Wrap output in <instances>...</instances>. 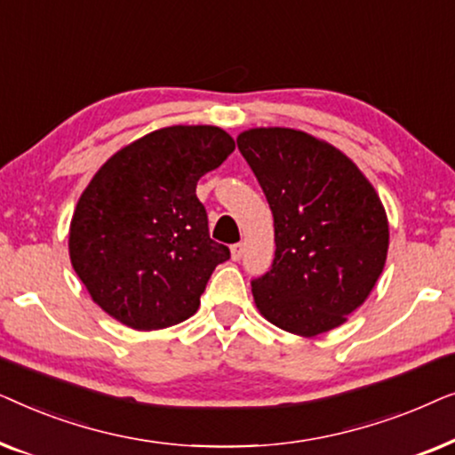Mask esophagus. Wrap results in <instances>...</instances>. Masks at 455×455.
<instances>
[{
  "mask_svg": "<svg viewBox=\"0 0 455 455\" xmlns=\"http://www.w3.org/2000/svg\"><path fill=\"white\" fill-rule=\"evenodd\" d=\"M242 254H244V244H240V242H238V244L232 246V259L240 260Z\"/></svg>",
  "mask_w": 455,
  "mask_h": 455,
  "instance_id": "1",
  "label": "esophagus"
}]
</instances>
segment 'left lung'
Segmentation results:
<instances>
[{
	"instance_id": "obj_1",
	"label": "left lung",
	"mask_w": 455,
	"mask_h": 455,
	"mask_svg": "<svg viewBox=\"0 0 455 455\" xmlns=\"http://www.w3.org/2000/svg\"><path fill=\"white\" fill-rule=\"evenodd\" d=\"M238 148L275 228L271 269L251 282L259 310L304 338L341 325L387 259V215L375 188L344 153L300 130H248Z\"/></svg>"
}]
</instances>
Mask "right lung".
<instances>
[{
  "label": "right lung",
  "mask_w": 455,
  "mask_h": 455,
  "mask_svg": "<svg viewBox=\"0 0 455 455\" xmlns=\"http://www.w3.org/2000/svg\"><path fill=\"white\" fill-rule=\"evenodd\" d=\"M215 126H170L117 151L80 196L72 267L99 307L132 329H164L196 313L229 248L211 240L196 182L234 153Z\"/></svg>",
  "instance_id": "right-lung-1"
}]
</instances>
